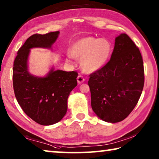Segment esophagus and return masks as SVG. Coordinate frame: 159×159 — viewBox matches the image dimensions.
<instances>
[{
	"label": "esophagus",
	"mask_w": 159,
	"mask_h": 159,
	"mask_svg": "<svg viewBox=\"0 0 159 159\" xmlns=\"http://www.w3.org/2000/svg\"><path fill=\"white\" fill-rule=\"evenodd\" d=\"M84 81H85V79L81 76V75H79V76H78V77H77L78 83L80 84V83H82L83 82H84Z\"/></svg>",
	"instance_id": "esophagus-1"
}]
</instances>
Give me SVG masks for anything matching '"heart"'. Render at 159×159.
<instances>
[{
	"label": "heart",
	"instance_id": "b5f03b06",
	"mask_svg": "<svg viewBox=\"0 0 159 159\" xmlns=\"http://www.w3.org/2000/svg\"><path fill=\"white\" fill-rule=\"evenodd\" d=\"M111 44L105 39L83 37L74 42L69 49L70 55L80 60V66L86 73H93L102 68L108 61Z\"/></svg>",
	"mask_w": 159,
	"mask_h": 159
}]
</instances>
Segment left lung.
Segmentation results:
<instances>
[{
  "label": "left lung",
  "instance_id": "8db88e82",
  "mask_svg": "<svg viewBox=\"0 0 159 159\" xmlns=\"http://www.w3.org/2000/svg\"><path fill=\"white\" fill-rule=\"evenodd\" d=\"M91 106L104 121L124 120L138 104L144 83L143 60L139 48L127 34L115 39L111 59L90 74Z\"/></svg>",
  "mask_w": 159,
  "mask_h": 159
}]
</instances>
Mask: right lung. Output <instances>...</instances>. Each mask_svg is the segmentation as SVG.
<instances>
[{"label": "right lung", "mask_w": 159, "mask_h": 159, "mask_svg": "<svg viewBox=\"0 0 159 159\" xmlns=\"http://www.w3.org/2000/svg\"><path fill=\"white\" fill-rule=\"evenodd\" d=\"M59 31L34 34L19 49L13 65V88L24 112L42 125L55 124L67 111V99L77 85L76 71L51 69L45 77L31 75L28 71V57L34 48H51Z\"/></svg>", "instance_id": "1"}]
</instances>
